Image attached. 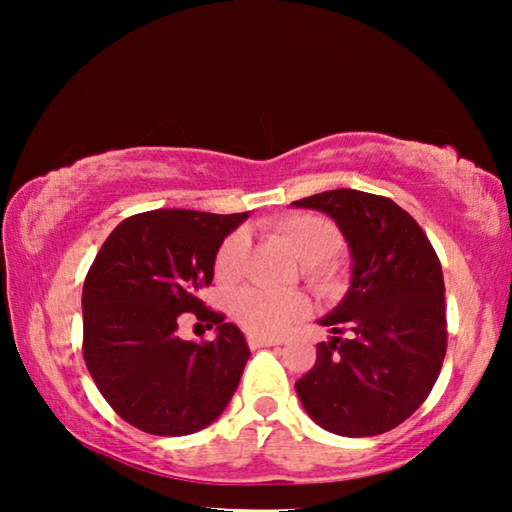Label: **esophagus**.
Masks as SVG:
<instances>
[{
    "label": "esophagus",
    "instance_id": "1",
    "mask_svg": "<svg viewBox=\"0 0 512 512\" xmlns=\"http://www.w3.org/2000/svg\"><path fill=\"white\" fill-rule=\"evenodd\" d=\"M280 339H264V336H248V345L253 350L257 348H271V345H280Z\"/></svg>",
    "mask_w": 512,
    "mask_h": 512
}]
</instances>
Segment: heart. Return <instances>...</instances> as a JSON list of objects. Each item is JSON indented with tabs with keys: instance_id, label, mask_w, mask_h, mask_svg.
<instances>
[{
	"instance_id": "1",
	"label": "heart",
	"mask_w": 512,
	"mask_h": 512,
	"mask_svg": "<svg viewBox=\"0 0 512 512\" xmlns=\"http://www.w3.org/2000/svg\"><path fill=\"white\" fill-rule=\"evenodd\" d=\"M275 235L284 239L302 262V275L318 291H329L339 284L343 266L339 253L343 235L336 225L320 214L296 212L273 223ZM246 239L232 232L223 239L214 257V277L219 284H232L241 273ZM230 316L244 332L253 336H280L307 314V300L300 293H268L248 287L232 293Z\"/></svg>"
}]
</instances>
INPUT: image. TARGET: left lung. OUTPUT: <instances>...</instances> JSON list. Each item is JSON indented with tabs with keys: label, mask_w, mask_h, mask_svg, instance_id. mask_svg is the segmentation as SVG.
<instances>
[{
	"label": "left lung",
	"mask_w": 512,
	"mask_h": 512,
	"mask_svg": "<svg viewBox=\"0 0 512 512\" xmlns=\"http://www.w3.org/2000/svg\"><path fill=\"white\" fill-rule=\"evenodd\" d=\"M332 216L352 253L348 296L320 323L316 363L296 381L311 420L339 436L391 431L427 400L447 352L440 259L413 216L391 198L332 189L300 201Z\"/></svg>",
	"instance_id": "left-lung-1"
}]
</instances>
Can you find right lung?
Here are the masks:
<instances>
[{
  "mask_svg": "<svg viewBox=\"0 0 512 512\" xmlns=\"http://www.w3.org/2000/svg\"><path fill=\"white\" fill-rule=\"evenodd\" d=\"M248 212L151 210L121 221L83 284V359L119 418L153 436H187L219 418L250 350L237 325L205 307L223 239ZM180 313H194L214 342H183Z\"/></svg>",
  "mask_w": 512,
  "mask_h": 512,
  "instance_id": "add662e5",
  "label": "right lung"
}]
</instances>
